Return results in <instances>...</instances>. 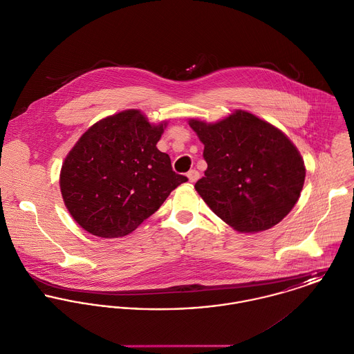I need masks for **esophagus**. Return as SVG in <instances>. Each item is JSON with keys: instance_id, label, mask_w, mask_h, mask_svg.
I'll use <instances>...</instances> for the list:
<instances>
[{"instance_id": "34e87169", "label": "esophagus", "mask_w": 354, "mask_h": 354, "mask_svg": "<svg viewBox=\"0 0 354 354\" xmlns=\"http://www.w3.org/2000/svg\"><path fill=\"white\" fill-rule=\"evenodd\" d=\"M187 177L189 178V181L191 183H196L198 180H199V177H201V174H199V171L198 170H189L188 173H187Z\"/></svg>"}]
</instances>
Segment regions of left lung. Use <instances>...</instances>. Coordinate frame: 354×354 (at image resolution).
<instances>
[{
	"instance_id": "left-lung-1",
	"label": "left lung",
	"mask_w": 354,
	"mask_h": 354,
	"mask_svg": "<svg viewBox=\"0 0 354 354\" xmlns=\"http://www.w3.org/2000/svg\"><path fill=\"white\" fill-rule=\"evenodd\" d=\"M204 145L207 170L195 188L239 232L281 222L299 201L305 167L300 152L275 127L237 110L216 124L189 121Z\"/></svg>"
}]
</instances>
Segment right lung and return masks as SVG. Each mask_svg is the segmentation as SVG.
Instances as JSON below:
<instances>
[{"label": "right lung", "instance_id": "add662e5", "mask_svg": "<svg viewBox=\"0 0 354 354\" xmlns=\"http://www.w3.org/2000/svg\"><path fill=\"white\" fill-rule=\"evenodd\" d=\"M163 124L152 127L139 110L93 125L65 158L59 187L73 219L88 233L113 239L133 232L188 181L156 149Z\"/></svg>", "mask_w": 354, "mask_h": 354}]
</instances>
